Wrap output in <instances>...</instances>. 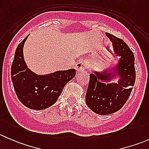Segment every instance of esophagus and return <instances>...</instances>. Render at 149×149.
Masks as SVG:
<instances>
[{"instance_id": "obj_1", "label": "esophagus", "mask_w": 149, "mask_h": 149, "mask_svg": "<svg viewBox=\"0 0 149 149\" xmlns=\"http://www.w3.org/2000/svg\"><path fill=\"white\" fill-rule=\"evenodd\" d=\"M86 68V63L85 61H81L78 62L76 65V69L77 72H82Z\"/></svg>"}]
</instances>
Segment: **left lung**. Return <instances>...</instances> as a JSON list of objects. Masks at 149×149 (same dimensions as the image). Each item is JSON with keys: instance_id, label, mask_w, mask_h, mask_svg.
I'll use <instances>...</instances> for the list:
<instances>
[{"instance_id": "left-lung-1", "label": "left lung", "mask_w": 149, "mask_h": 149, "mask_svg": "<svg viewBox=\"0 0 149 149\" xmlns=\"http://www.w3.org/2000/svg\"><path fill=\"white\" fill-rule=\"evenodd\" d=\"M105 34L120 58L102 70H91L85 97L87 106L100 115L120 110L130 97L136 81L135 57L131 49L121 39L107 32Z\"/></svg>"}]
</instances>
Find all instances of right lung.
<instances>
[{
	"label": "right lung",
	"mask_w": 149,
	"mask_h": 149,
	"mask_svg": "<svg viewBox=\"0 0 149 149\" xmlns=\"http://www.w3.org/2000/svg\"><path fill=\"white\" fill-rule=\"evenodd\" d=\"M29 35L16 47L10 76L19 101L34 110H42L54 104L65 84L76 76L73 68L37 74L30 70L24 57V46Z\"/></svg>",
	"instance_id": "1"
}]
</instances>
